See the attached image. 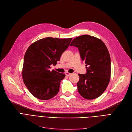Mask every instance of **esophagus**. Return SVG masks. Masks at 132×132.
Returning a JSON list of instances; mask_svg holds the SVG:
<instances>
[{
	"mask_svg": "<svg viewBox=\"0 0 132 132\" xmlns=\"http://www.w3.org/2000/svg\"><path fill=\"white\" fill-rule=\"evenodd\" d=\"M65 74H66V76H67V77H68V76H70V75H71V73H68V72H66V73H65Z\"/></svg>",
	"mask_w": 132,
	"mask_h": 132,
	"instance_id": "1",
	"label": "esophagus"
}]
</instances>
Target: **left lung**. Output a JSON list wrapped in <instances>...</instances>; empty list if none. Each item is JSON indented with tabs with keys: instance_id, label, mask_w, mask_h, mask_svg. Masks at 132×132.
<instances>
[{
	"instance_id": "1",
	"label": "left lung",
	"mask_w": 132,
	"mask_h": 132,
	"mask_svg": "<svg viewBox=\"0 0 132 132\" xmlns=\"http://www.w3.org/2000/svg\"><path fill=\"white\" fill-rule=\"evenodd\" d=\"M70 45L78 48L81 59L86 64V74H79V94L87 100L98 97L110 80L111 59L106 45L100 39L88 35L75 38Z\"/></svg>"
}]
</instances>
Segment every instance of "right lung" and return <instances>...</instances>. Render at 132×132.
<instances>
[{
    "label": "right lung",
    "instance_id": "obj_1",
    "mask_svg": "<svg viewBox=\"0 0 132 132\" xmlns=\"http://www.w3.org/2000/svg\"><path fill=\"white\" fill-rule=\"evenodd\" d=\"M72 39L46 37L36 41L28 48L22 76L27 89L36 98L48 100L58 93L60 81L65 74L50 71V66L57 64Z\"/></svg>",
    "mask_w": 132,
    "mask_h": 132
}]
</instances>
